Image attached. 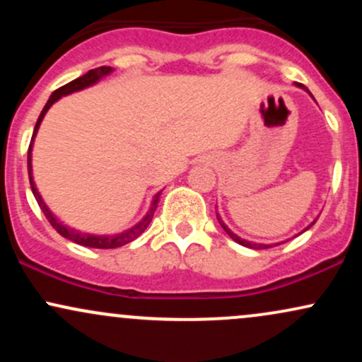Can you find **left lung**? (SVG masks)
Segmentation results:
<instances>
[{
    "mask_svg": "<svg viewBox=\"0 0 362 362\" xmlns=\"http://www.w3.org/2000/svg\"><path fill=\"white\" fill-rule=\"evenodd\" d=\"M296 86H300V88H305V90H306V86H303L301 83H296ZM306 91H308V90H306ZM308 93H310V91H308ZM310 95H311V93H310ZM218 221H219V224H221V228H223V230L226 231L228 235H230V238H231V240H235L236 243L243 245V247H248V248H255V250H264V248H271V247H274V245H262V243H252V242H247V240L240 238L238 235H235L233 231H231L230 228H228L226 224H224V223L221 221V218H218ZM313 223H315V221H313ZM313 223H311V224H313ZM311 224H310V226H311ZM310 226H308V228H310ZM308 228H306V230H308ZM306 230H305V231H306ZM277 245H279V243H277Z\"/></svg>",
    "mask_w": 362,
    "mask_h": 362,
    "instance_id": "1",
    "label": "left lung"
}]
</instances>
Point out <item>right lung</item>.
Returning <instances> with one entry per match:
<instances>
[{
    "mask_svg": "<svg viewBox=\"0 0 362 362\" xmlns=\"http://www.w3.org/2000/svg\"><path fill=\"white\" fill-rule=\"evenodd\" d=\"M114 69L110 68V66H100V68H95V69H90L88 73H85L83 76L76 78V80L69 81L68 85L61 86V88H57L54 93L51 95V98H49L47 103H45V107L40 112L39 119H37V124H35V129H34V134H32V141H30V146H28V158H27V163H28V180H30V187H32V192H34V197L37 201V204H39L40 209H42V213L45 218H47V221L51 223V226L54 230L57 231L61 236H64V238L71 240V242L78 243V245H83V247H90V248H117V247H122V245H126L129 242H132V240H136L141 233H144V230L148 228V224L151 223L153 219V214H155L156 207H158V199H160L161 192H158L155 195V199H153V204L149 207V211L146 213L141 221L136 224V226L129 228V230L122 231V233H117V235H110V236H97V235H88V233H81V231L78 230H73V228L66 226V224H62L59 219L54 216L51 211H49V207L44 204L42 197H40V194L37 192L35 189V184H34V177H32V144H34V138L37 134V131H39V126L40 122H42L45 112L51 109V105L54 102L59 100L61 97H64V95H69L73 93V91H78V90H83L86 88V86H91L95 85L100 78L107 76V74H110Z\"/></svg>",
    "mask_w": 362,
    "mask_h": 362,
    "instance_id": "1",
    "label": "right lung"
}]
</instances>
